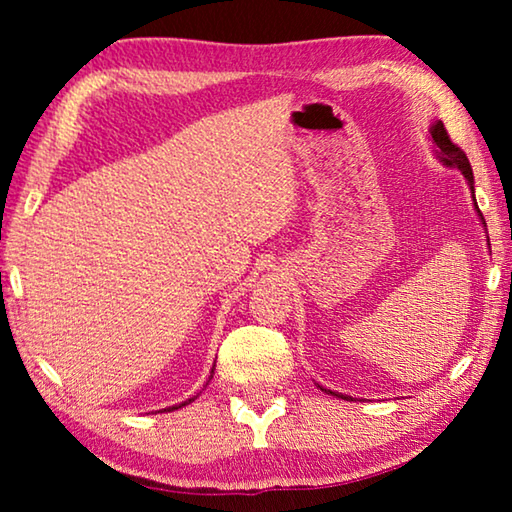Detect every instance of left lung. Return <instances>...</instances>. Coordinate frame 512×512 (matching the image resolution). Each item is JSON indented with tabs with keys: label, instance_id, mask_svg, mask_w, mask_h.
Segmentation results:
<instances>
[{
	"label": "left lung",
	"instance_id": "left-lung-1",
	"mask_svg": "<svg viewBox=\"0 0 512 512\" xmlns=\"http://www.w3.org/2000/svg\"><path fill=\"white\" fill-rule=\"evenodd\" d=\"M429 133H431L433 146H436V149H438L436 153H438L440 162H443L445 167L461 169V173H463L465 180H467V185H470V189H472V198H474V173H472V167H470V160H467V155L463 153L461 146H456L452 140H449V135H447V131H445L443 121H436V124L431 126ZM474 205H476V201H474ZM476 212H479L481 221H483V214H481L479 207H476ZM483 223H485V221H483ZM320 391L332 393V391H327V388H323V386H320ZM334 395H336V397H345V400H350L348 395H341V393H334Z\"/></svg>",
	"mask_w": 512,
	"mask_h": 512
}]
</instances>
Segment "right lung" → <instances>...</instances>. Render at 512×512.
<instances>
[{
  "mask_svg": "<svg viewBox=\"0 0 512 512\" xmlns=\"http://www.w3.org/2000/svg\"><path fill=\"white\" fill-rule=\"evenodd\" d=\"M212 375H214V368H212ZM212 375H210V377H212ZM192 400H194V397H192ZM192 400H187V402L178 404V406H169V409H164V411H176V409H180V406H185V404H189V402H192Z\"/></svg>",
  "mask_w": 512,
  "mask_h": 512,
  "instance_id": "obj_1",
  "label": "right lung"
}]
</instances>
